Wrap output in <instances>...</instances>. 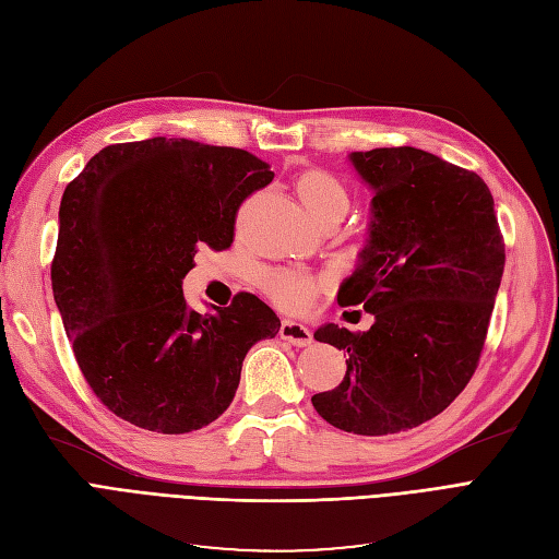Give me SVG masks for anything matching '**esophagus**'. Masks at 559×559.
<instances>
[{"label":"esophagus","mask_w":559,"mask_h":559,"mask_svg":"<svg viewBox=\"0 0 559 559\" xmlns=\"http://www.w3.org/2000/svg\"><path fill=\"white\" fill-rule=\"evenodd\" d=\"M280 335H282V341L292 343L294 347H308L312 343L310 329L306 324H298V321H292V319H284L282 321Z\"/></svg>","instance_id":"34e87169"}]
</instances>
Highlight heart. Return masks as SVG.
Instances as JSON below:
<instances>
[{
  "mask_svg": "<svg viewBox=\"0 0 559 559\" xmlns=\"http://www.w3.org/2000/svg\"><path fill=\"white\" fill-rule=\"evenodd\" d=\"M296 191L317 222L331 214L345 216L349 207L345 183L326 170L302 173L296 181ZM261 284L270 298L289 310H302L314 294V282L306 275L294 273V270H267L261 275Z\"/></svg>",
  "mask_w": 559,
  "mask_h": 559,
  "instance_id": "1",
  "label": "heart"
}]
</instances>
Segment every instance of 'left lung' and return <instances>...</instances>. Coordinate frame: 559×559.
Returning a JSON list of instances; mask_svg holds the SVG:
<instances>
[{"mask_svg":"<svg viewBox=\"0 0 559 559\" xmlns=\"http://www.w3.org/2000/svg\"><path fill=\"white\" fill-rule=\"evenodd\" d=\"M349 160L376 195L337 302L376 321L364 333L314 331L347 354V373L312 405L337 429L386 436L443 413L476 373L506 251L476 173L415 146L354 151Z\"/></svg>","mask_w":559,"mask_h":559,"instance_id":"obj_1","label":"left lung"}]
</instances>
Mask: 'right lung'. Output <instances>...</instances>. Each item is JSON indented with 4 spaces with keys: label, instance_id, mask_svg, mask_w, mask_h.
Here are the masks:
<instances>
[{
    "label": "right lung",
    "instance_id": "1",
    "mask_svg": "<svg viewBox=\"0 0 559 559\" xmlns=\"http://www.w3.org/2000/svg\"><path fill=\"white\" fill-rule=\"evenodd\" d=\"M273 177L245 148L154 138L103 148L67 183L53 298L83 378L116 417L156 433L207 427L251 345L277 335L253 294L200 314L181 292L198 249H228L240 205Z\"/></svg>",
    "mask_w": 559,
    "mask_h": 559
}]
</instances>
